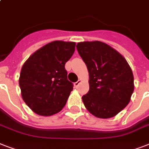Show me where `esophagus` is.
Listing matches in <instances>:
<instances>
[{"label":"esophagus","instance_id":"34e87169","mask_svg":"<svg viewBox=\"0 0 149 149\" xmlns=\"http://www.w3.org/2000/svg\"><path fill=\"white\" fill-rule=\"evenodd\" d=\"M81 82H82L81 79H79L78 81H77L76 83H74V86H76V87H77V86H79V84H80V83H81Z\"/></svg>","mask_w":149,"mask_h":149}]
</instances>
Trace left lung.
I'll list each match as a JSON object with an SVG mask.
<instances>
[{
    "instance_id": "left-lung-1",
    "label": "left lung",
    "mask_w": 149,
    "mask_h": 149,
    "mask_svg": "<svg viewBox=\"0 0 149 149\" xmlns=\"http://www.w3.org/2000/svg\"><path fill=\"white\" fill-rule=\"evenodd\" d=\"M77 51L89 72L88 93L82 97L93 115L110 118L122 111L134 91L132 70L122 55L99 41L77 43Z\"/></svg>"
}]
</instances>
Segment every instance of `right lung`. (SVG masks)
Instances as JSON below:
<instances>
[{"label": "right lung", "mask_w": 149, "mask_h": 149, "mask_svg": "<svg viewBox=\"0 0 149 149\" xmlns=\"http://www.w3.org/2000/svg\"><path fill=\"white\" fill-rule=\"evenodd\" d=\"M73 42L54 41L36 51L22 66L19 86L22 99L38 115L51 116L63 108L73 85L65 64L74 53Z\"/></svg>", "instance_id": "obj_1"}]
</instances>
